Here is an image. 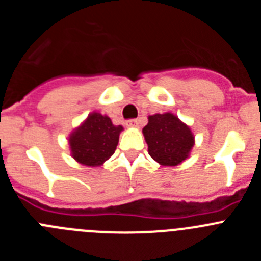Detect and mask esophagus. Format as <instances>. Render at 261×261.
I'll return each instance as SVG.
<instances>
[{
  "label": "esophagus",
  "mask_w": 261,
  "mask_h": 261,
  "mask_svg": "<svg viewBox=\"0 0 261 261\" xmlns=\"http://www.w3.org/2000/svg\"><path fill=\"white\" fill-rule=\"evenodd\" d=\"M126 126H128V128H137L138 121L136 119L128 120V121H126Z\"/></svg>",
  "instance_id": "esophagus-1"
}]
</instances>
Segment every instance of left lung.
<instances>
[{"instance_id":"1","label":"left lung","mask_w":261,"mask_h":261,"mask_svg":"<svg viewBox=\"0 0 261 261\" xmlns=\"http://www.w3.org/2000/svg\"><path fill=\"white\" fill-rule=\"evenodd\" d=\"M142 133L150 156L162 166L180 165L195 145V136L190 126L171 112L149 116V123Z\"/></svg>"}]
</instances>
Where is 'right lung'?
<instances>
[{
    "label": "right lung",
    "mask_w": 261,
    "mask_h": 261,
    "mask_svg": "<svg viewBox=\"0 0 261 261\" xmlns=\"http://www.w3.org/2000/svg\"><path fill=\"white\" fill-rule=\"evenodd\" d=\"M121 125H114L106 115L93 112L69 136L71 156L90 167L100 166L115 153Z\"/></svg>",
    "instance_id": "obj_1"
}]
</instances>
